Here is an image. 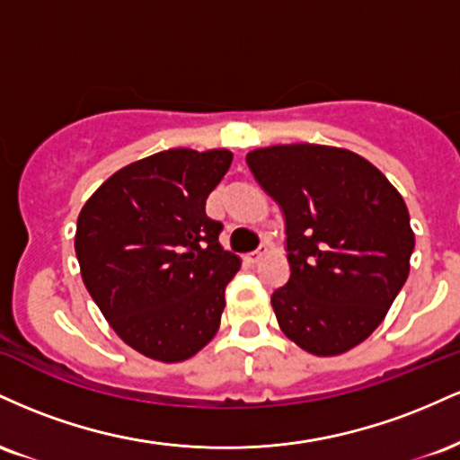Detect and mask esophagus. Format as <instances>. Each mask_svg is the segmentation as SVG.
<instances>
[{
	"label": "esophagus",
	"instance_id": "1",
	"mask_svg": "<svg viewBox=\"0 0 460 460\" xmlns=\"http://www.w3.org/2000/svg\"><path fill=\"white\" fill-rule=\"evenodd\" d=\"M266 252H268V248H266V246H260V248H257V251L248 252L246 260L251 261V263H257V261H261V260H263V255H266Z\"/></svg>",
	"mask_w": 460,
	"mask_h": 460
}]
</instances>
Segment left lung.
<instances>
[{"label":"left lung","instance_id":"1","mask_svg":"<svg viewBox=\"0 0 460 460\" xmlns=\"http://www.w3.org/2000/svg\"><path fill=\"white\" fill-rule=\"evenodd\" d=\"M246 164L285 216L289 281L270 298L281 331L318 357L358 346L409 277L404 199L366 157L337 146L274 145Z\"/></svg>","mask_w":460,"mask_h":460}]
</instances>
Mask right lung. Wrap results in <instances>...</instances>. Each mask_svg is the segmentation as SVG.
Wrapping results in <instances>:
<instances>
[{
  "instance_id": "1",
  "label": "right lung",
  "mask_w": 460,
  "mask_h": 460,
  "mask_svg": "<svg viewBox=\"0 0 460 460\" xmlns=\"http://www.w3.org/2000/svg\"><path fill=\"white\" fill-rule=\"evenodd\" d=\"M226 149H168L120 168L86 200L75 255L84 285L125 344L164 363L212 341L240 257L220 246L205 200Z\"/></svg>"
}]
</instances>
